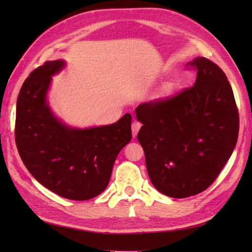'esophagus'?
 <instances>
[{
  "instance_id": "esophagus-1",
  "label": "esophagus",
  "mask_w": 252,
  "mask_h": 252,
  "mask_svg": "<svg viewBox=\"0 0 252 252\" xmlns=\"http://www.w3.org/2000/svg\"><path fill=\"white\" fill-rule=\"evenodd\" d=\"M141 126H142V125L137 121H134L132 123V135H133V137H136L138 131H140V129H141Z\"/></svg>"
}]
</instances>
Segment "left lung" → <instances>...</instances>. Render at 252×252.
<instances>
[{
	"label": "left lung",
	"mask_w": 252,
	"mask_h": 252,
	"mask_svg": "<svg viewBox=\"0 0 252 252\" xmlns=\"http://www.w3.org/2000/svg\"><path fill=\"white\" fill-rule=\"evenodd\" d=\"M190 65L197 70L191 88L135 108L149 179L172 198L207 189L232 156L239 131L225 73L205 57H196Z\"/></svg>",
	"instance_id": "left-lung-1"
}]
</instances>
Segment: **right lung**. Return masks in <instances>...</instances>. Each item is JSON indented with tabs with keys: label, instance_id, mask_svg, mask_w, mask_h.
Returning <instances> with one entry per match:
<instances>
[{
	"label": "right lung",
	"instance_id": "1",
	"mask_svg": "<svg viewBox=\"0 0 252 252\" xmlns=\"http://www.w3.org/2000/svg\"><path fill=\"white\" fill-rule=\"evenodd\" d=\"M66 65L46 62L26 79L16 106V145L40 184L67 199L88 200L108 185L118 154L132 138V117L84 129L63 122L51 108L49 91Z\"/></svg>",
	"mask_w": 252,
	"mask_h": 252
}]
</instances>
